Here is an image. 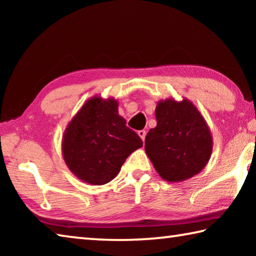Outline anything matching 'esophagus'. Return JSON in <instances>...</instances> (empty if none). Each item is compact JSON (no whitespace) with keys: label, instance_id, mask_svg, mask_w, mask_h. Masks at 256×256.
I'll return each mask as SVG.
<instances>
[{"label":"esophagus","instance_id":"obj_1","mask_svg":"<svg viewBox=\"0 0 256 256\" xmlns=\"http://www.w3.org/2000/svg\"><path fill=\"white\" fill-rule=\"evenodd\" d=\"M138 136L142 138V141H144V138H146V131H144V130H141V131H138Z\"/></svg>","mask_w":256,"mask_h":256}]
</instances>
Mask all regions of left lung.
Listing matches in <instances>:
<instances>
[{
  "label": "left lung",
  "instance_id": "left-lung-1",
  "mask_svg": "<svg viewBox=\"0 0 256 256\" xmlns=\"http://www.w3.org/2000/svg\"><path fill=\"white\" fill-rule=\"evenodd\" d=\"M157 126L146 136V154L159 176L183 182L200 172L211 157L212 136L204 118L184 98L159 100L154 110Z\"/></svg>",
  "mask_w": 256,
  "mask_h": 256
}]
</instances>
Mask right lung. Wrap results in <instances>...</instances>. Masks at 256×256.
I'll list each match as a JSON object with an SVG mask.
<instances>
[{"mask_svg": "<svg viewBox=\"0 0 256 256\" xmlns=\"http://www.w3.org/2000/svg\"><path fill=\"white\" fill-rule=\"evenodd\" d=\"M142 146L140 136L118 114V102L96 94L68 123L62 154L78 178L104 185L118 176L128 156Z\"/></svg>", "mask_w": 256, "mask_h": 256, "instance_id": "right-lung-1", "label": "right lung"}]
</instances>
